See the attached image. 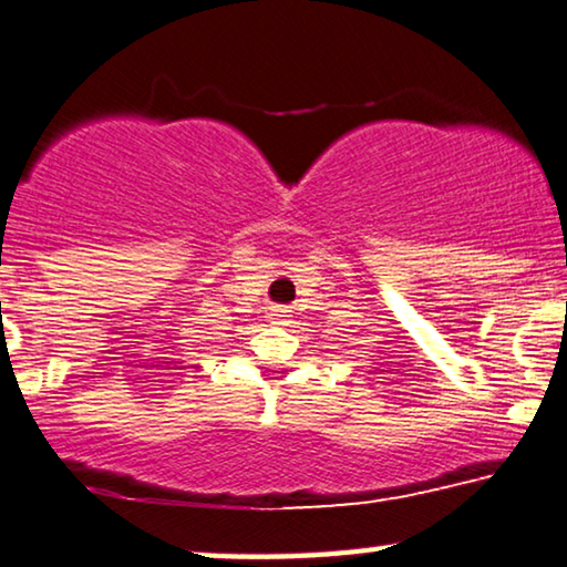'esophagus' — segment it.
I'll return each mask as SVG.
<instances>
[{
	"label": "esophagus",
	"mask_w": 567,
	"mask_h": 567,
	"mask_svg": "<svg viewBox=\"0 0 567 567\" xmlns=\"http://www.w3.org/2000/svg\"><path fill=\"white\" fill-rule=\"evenodd\" d=\"M269 322H272V326H287V322H290V310L275 305V308L269 310Z\"/></svg>",
	"instance_id": "esophagus-1"
}]
</instances>
